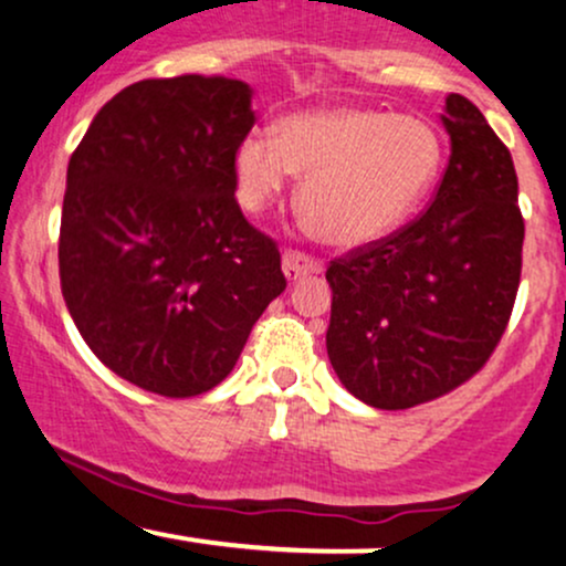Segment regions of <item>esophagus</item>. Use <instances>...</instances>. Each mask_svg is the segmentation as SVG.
I'll list each match as a JSON object with an SVG mask.
<instances>
[{
	"label": "esophagus",
	"instance_id": "34e87169",
	"mask_svg": "<svg viewBox=\"0 0 566 566\" xmlns=\"http://www.w3.org/2000/svg\"><path fill=\"white\" fill-rule=\"evenodd\" d=\"M282 271L290 282H297V279L311 276V274H322V263L308 258L305 252L297 250H284L282 255Z\"/></svg>",
	"mask_w": 566,
	"mask_h": 566
}]
</instances>
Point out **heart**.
<instances>
[{
    "instance_id": "obj_1",
    "label": "heart",
    "mask_w": 566,
    "mask_h": 566,
    "mask_svg": "<svg viewBox=\"0 0 566 566\" xmlns=\"http://www.w3.org/2000/svg\"><path fill=\"white\" fill-rule=\"evenodd\" d=\"M444 146L418 116L329 106L284 116L276 135L250 129L233 151L237 197L261 210L303 175L297 210L305 229L337 250L386 239L437 184Z\"/></svg>"
}]
</instances>
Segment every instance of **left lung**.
<instances>
[{
    "label": "left lung",
    "mask_w": 566,
    "mask_h": 566,
    "mask_svg": "<svg viewBox=\"0 0 566 566\" xmlns=\"http://www.w3.org/2000/svg\"><path fill=\"white\" fill-rule=\"evenodd\" d=\"M450 161L437 197L394 237L333 261L327 356L356 399L407 409L484 367L522 276L524 220L509 148L463 95H447Z\"/></svg>",
    "instance_id": "8db88e82"
}]
</instances>
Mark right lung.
<instances>
[{
	"label": "right lung",
	"mask_w": 566,
	"mask_h": 566,
	"mask_svg": "<svg viewBox=\"0 0 566 566\" xmlns=\"http://www.w3.org/2000/svg\"><path fill=\"white\" fill-rule=\"evenodd\" d=\"M252 125L247 82L143 80L95 114L71 154L63 301L97 359L143 391L216 388L287 287L276 244L233 197V151Z\"/></svg>",
	"instance_id": "obj_1"
}]
</instances>
